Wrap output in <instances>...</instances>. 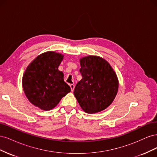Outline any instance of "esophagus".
<instances>
[{
  "mask_svg": "<svg viewBox=\"0 0 157 157\" xmlns=\"http://www.w3.org/2000/svg\"><path fill=\"white\" fill-rule=\"evenodd\" d=\"M70 87H71V91H73L74 90V88H75V85L73 84H70Z\"/></svg>",
  "mask_w": 157,
  "mask_h": 157,
  "instance_id": "34e87169",
  "label": "esophagus"
}]
</instances>
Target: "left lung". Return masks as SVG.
I'll return each instance as SVG.
<instances>
[{
    "label": "left lung",
    "instance_id": "8db88e82",
    "mask_svg": "<svg viewBox=\"0 0 157 157\" xmlns=\"http://www.w3.org/2000/svg\"><path fill=\"white\" fill-rule=\"evenodd\" d=\"M82 78L74 90L80 106L88 113L101 111L111 105L117 94V75L107 61L89 56L80 59Z\"/></svg>",
    "mask_w": 157,
    "mask_h": 157
}]
</instances>
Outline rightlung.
<instances>
[{
    "mask_svg": "<svg viewBox=\"0 0 157 157\" xmlns=\"http://www.w3.org/2000/svg\"><path fill=\"white\" fill-rule=\"evenodd\" d=\"M63 56L54 52L39 55L27 67L22 79L24 92L29 101L42 110L55 107L71 91L58 67Z\"/></svg>",
    "mask_w": 157,
    "mask_h": 157,
    "instance_id": "right-lung-1",
    "label": "right lung"
}]
</instances>
